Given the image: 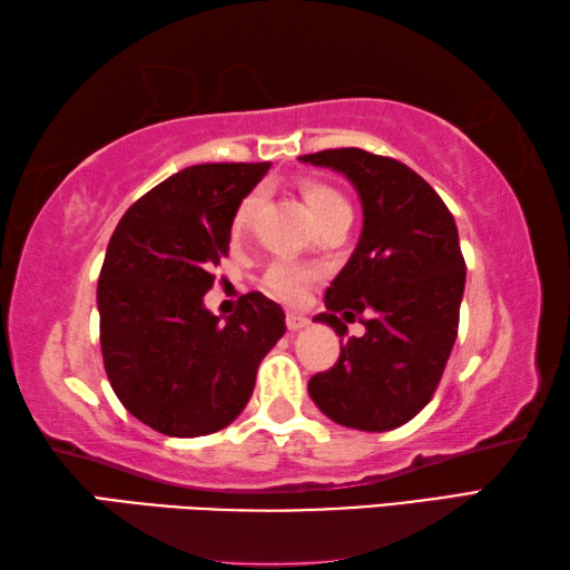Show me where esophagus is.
Here are the masks:
<instances>
[{"mask_svg":"<svg viewBox=\"0 0 570 570\" xmlns=\"http://www.w3.org/2000/svg\"><path fill=\"white\" fill-rule=\"evenodd\" d=\"M308 324V320L304 314H298V312H286V326L292 332H298V330H304V326Z\"/></svg>","mask_w":570,"mask_h":570,"instance_id":"esophagus-1","label":"esophagus"}]
</instances>
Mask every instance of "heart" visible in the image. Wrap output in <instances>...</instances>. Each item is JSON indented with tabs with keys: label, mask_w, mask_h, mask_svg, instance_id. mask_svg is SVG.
Here are the masks:
<instances>
[{
	"label": "heart",
	"mask_w": 570,
	"mask_h": 570,
	"mask_svg": "<svg viewBox=\"0 0 570 570\" xmlns=\"http://www.w3.org/2000/svg\"><path fill=\"white\" fill-rule=\"evenodd\" d=\"M262 200L264 198L258 190L248 193V196L240 200L236 214H234V230H246L250 226V220L256 218L258 208H262ZM304 200L320 226L336 214H346V210H352L340 190L326 186V183H320V180L306 183ZM314 278H316L314 268L298 266L292 262H276L268 266V272L264 274V288L268 294L284 298V302H296V298L304 296V292L308 288V284L314 282Z\"/></svg>",
	"instance_id": "b5f03b06"
}]
</instances>
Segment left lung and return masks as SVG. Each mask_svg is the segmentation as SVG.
<instances>
[{"mask_svg":"<svg viewBox=\"0 0 570 570\" xmlns=\"http://www.w3.org/2000/svg\"><path fill=\"white\" fill-rule=\"evenodd\" d=\"M302 163L344 173L364 214L360 244L314 322L344 340V320L360 316L366 332L308 380V394L344 428H402L432 400L458 336L465 258L455 218L428 180L394 158L340 148Z\"/></svg>","mask_w":570,"mask_h":570,"instance_id":"left-lung-1","label":"left lung"}]
</instances>
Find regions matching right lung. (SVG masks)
I'll return each mask as SVG.
<instances>
[{
	"label": "right lung",
	"mask_w": 570,
	"mask_h": 570,
	"mask_svg": "<svg viewBox=\"0 0 570 570\" xmlns=\"http://www.w3.org/2000/svg\"><path fill=\"white\" fill-rule=\"evenodd\" d=\"M268 163H204L135 200L105 254L98 308L102 362L132 417L168 438L224 430L244 412L256 372L286 332L282 306L240 296L226 322L204 296L228 256L240 200Z\"/></svg>",
	"instance_id": "obj_1"
}]
</instances>
